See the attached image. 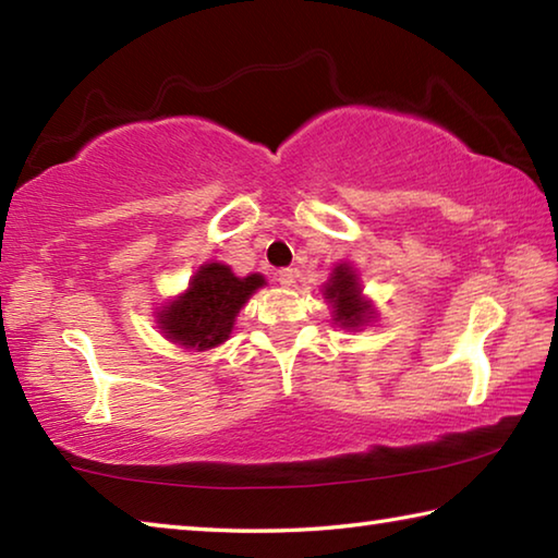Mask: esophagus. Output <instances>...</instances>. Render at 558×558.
Wrapping results in <instances>:
<instances>
[{
    "instance_id": "esophagus-1",
    "label": "esophagus",
    "mask_w": 558,
    "mask_h": 558,
    "mask_svg": "<svg viewBox=\"0 0 558 558\" xmlns=\"http://www.w3.org/2000/svg\"><path fill=\"white\" fill-rule=\"evenodd\" d=\"M276 280L280 282V286H292V282H295V270L292 268H282V270H278L276 272Z\"/></svg>"
}]
</instances>
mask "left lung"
Wrapping results in <instances>:
<instances>
[{
	"label": "left lung",
	"mask_w": 558,
	"mask_h": 558,
	"mask_svg": "<svg viewBox=\"0 0 558 558\" xmlns=\"http://www.w3.org/2000/svg\"><path fill=\"white\" fill-rule=\"evenodd\" d=\"M325 295L335 302V319L342 327H359L372 313V305L359 298V282L349 266H337L332 280L325 286Z\"/></svg>",
	"instance_id": "left-lung-1"
}]
</instances>
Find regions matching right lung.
Masks as SVG:
<instances>
[{
  "label": "right lung",
  "mask_w": 558,
  "mask_h": 558,
  "mask_svg": "<svg viewBox=\"0 0 558 558\" xmlns=\"http://www.w3.org/2000/svg\"><path fill=\"white\" fill-rule=\"evenodd\" d=\"M263 276L235 278L229 266L206 263L189 282L182 298L162 310L159 325L165 335L186 349H209L229 339L235 315L253 292L263 286Z\"/></svg>",
  "instance_id": "right-lung-1"
}]
</instances>
